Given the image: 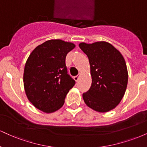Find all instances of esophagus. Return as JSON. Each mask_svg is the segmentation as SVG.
Listing matches in <instances>:
<instances>
[{
  "label": "esophagus",
  "mask_w": 147,
  "mask_h": 147,
  "mask_svg": "<svg viewBox=\"0 0 147 147\" xmlns=\"http://www.w3.org/2000/svg\"><path fill=\"white\" fill-rule=\"evenodd\" d=\"M80 74H79L78 75H77V76H75V77H74V79H75V80L76 81V82H78V80H79V77H80Z\"/></svg>",
  "instance_id": "1"
}]
</instances>
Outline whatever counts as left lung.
I'll use <instances>...</instances> for the list:
<instances>
[{
    "label": "left lung",
    "mask_w": 147,
    "mask_h": 147,
    "mask_svg": "<svg viewBox=\"0 0 147 147\" xmlns=\"http://www.w3.org/2000/svg\"><path fill=\"white\" fill-rule=\"evenodd\" d=\"M79 46L88 57L92 77L90 89L83 93L84 102L97 112L112 110L121 102L127 86L128 71L124 57L105 41L81 43Z\"/></svg>",
    "instance_id": "obj_1"
}]
</instances>
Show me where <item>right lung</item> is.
<instances>
[{"label":"right lung","instance_id":"1","mask_svg":"<svg viewBox=\"0 0 147 147\" xmlns=\"http://www.w3.org/2000/svg\"><path fill=\"white\" fill-rule=\"evenodd\" d=\"M75 45L52 39L38 45L25 65L23 82L28 99L36 109L50 113L61 108L75 81L68 74L67 54Z\"/></svg>","mask_w":147,"mask_h":147}]
</instances>
